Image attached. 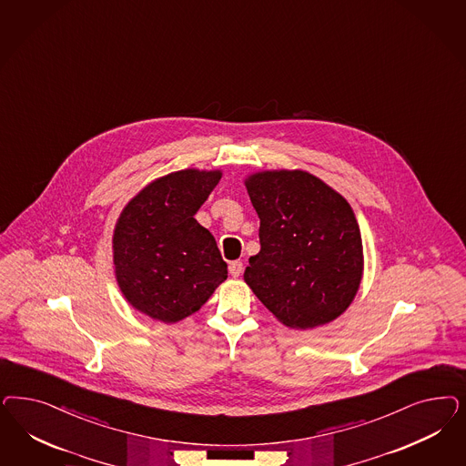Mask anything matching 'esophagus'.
<instances>
[{
	"label": "esophagus",
	"instance_id": "1",
	"mask_svg": "<svg viewBox=\"0 0 466 466\" xmlns=\"http://www.w3.org/2000/svg\"><path fill=\"white\" fill-rule=\"evenodd\" d=\"M241 272H243V264H241V262L235 260V262L229 264V274H231L233 278H238Z\"/></svg>",
	"mask_w": 466,
	"mask_h": 466
}]
</instances>
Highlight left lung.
Returning <instances> with one entry per match:
<instances>
[{
  "instance_id": "obj_1",
  "label": "left lung",
  "mask_w": 466,
  "mask_h": 466,
  "mask_svg": "<svg viewBox=\"0 0 466 466\" xmlns=\"http://www.w3.org/2000/svg\"><path fill=\"white\" fill-rule=\"evenodd\" d=\"M245 187L260 219L245 283L288 328L341 316L363 274L360 228L345 197L300 169L254 173Z\"/></svg>"
}]
</instances>
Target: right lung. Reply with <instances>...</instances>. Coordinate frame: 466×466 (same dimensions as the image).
Masks as SVG:
<instances>
[{"label": "right lung", "instance_id": "1", "mask_svg": "<svg viewBox=\"0 0 466 466\" xmlns=\"http://www.w3.org/2000/svg\"><path fill=\"white\" fill-rule=\"evenodd\" d=\"M221 175L219 169L169 173L121 210L113 235L115 274L138 312L165 324L178 322L228 278L214 237L194 218Z\"/></svg>", "mask_w": 466, "mask_h": 466}]
</instances>
